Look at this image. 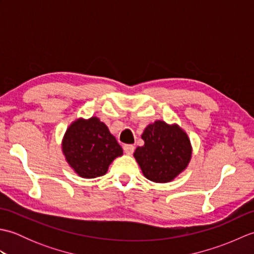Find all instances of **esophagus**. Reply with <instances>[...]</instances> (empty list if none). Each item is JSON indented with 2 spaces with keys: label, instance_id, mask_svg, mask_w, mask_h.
Returning a JSON list of instances; mask_svg holds the SVG:
<instances>
[{
  "label": "esophagus",
  "instance_id": "obj_1",
  "mask_svg": "<svg viewBox=\"0 0 254 254\" xmlns=\"http://www.w3.org/2000/svg\"><path fill=\"white\" fill-rule=\"evenodd\" d=\"M123 150H124V153H126L127 155H132L133 154V152H134V146L133 145H124L123 146Z\"/></svg>",
  "mask_w": 254,
  "mask_h": 254
}]
</instances>
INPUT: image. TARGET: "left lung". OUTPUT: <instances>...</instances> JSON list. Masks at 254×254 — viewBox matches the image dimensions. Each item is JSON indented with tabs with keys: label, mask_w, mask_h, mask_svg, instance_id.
I'll return each mask as SVG.
<instances>
[{
	"label": "left lung",
	"mask_w": 254,
	"mask_h": 254,
	"mask_svg": "<svg viewBox=\"0 0 254 254\" xmlns=\"http://www.w3.org/2000/svg\"><path fill=\"white\" fill-rule=\"evenodd\" d=\"M144 145L134 152L143 175L157 183L170 182L186 170L192 156L188 134L178 126L157 120L145 127Z\"/></svg>",
	"instance_id": "1"
}]
</instances>
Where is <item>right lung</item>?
<instances>
[{"label": "right lung", "instance_id": "1", "mask_svg": "<svg viewBox=\"0 0 254 254\" xmlns=\"http://www.w3.org/2000/svg\"><path fill=\"white\" fill-rule=\"evenodd\" d=\"M62 152L69 167L86 179L104 176L112 161L123 155L116 137L97 117L71 123L64 134Z\"/></svg>", "mask_w": 254, "mask_h": 254}]
</instances>
